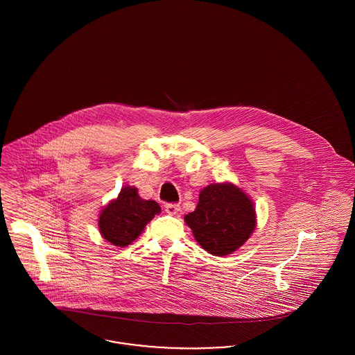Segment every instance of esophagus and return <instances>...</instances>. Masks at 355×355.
I'll use <instances>...</instances> for the list:
<instances>
[{"label":"esophagus","instance_id":"34e87169","mask_svg":"<svg viewBox=\"0 0 355 355\" xmlns=\"http://www.w3.org/2000/svg\"><path fill=\"white\" fill-rule=\"evenodd\" d=\"M165 211L169 214H178L180 211V206L178 203H165Z\"/></svg>","mask_w":355,"mask_h":355}]
</instances>
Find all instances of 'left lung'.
Listing matches in <instances>:
<instances>
[{
  "label": "left lung",
  "mask_w": 355,
  "mask_h": 355,
  "mask_svg": "<svg viewBox=\"0 0 355 355\" xmlns=\"http://www.w3.org/2000/svg\"><path fill=\"white\" fill-rule=\"evenodd\" d=\"M196 241L207 253L228 255L252 236L257 225L254 203L232 183H213L200 193L194 211L184 216Z\"/></svg>",
  "instance_id": "left-lung-1"
}]
</instances>
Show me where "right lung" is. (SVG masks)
I'll use <instances>...</instances> for the list:
<instances>
[{
	"instance_id": "1",
	"label": "right lung",
	"mask_w": 355,
	"mask_h": 355,
	"mask_svg": "<svg viewBox=\"0 0 355 355\" xmlns=\"http://www.w3.org/2000/svg\"><path fill=\"white\" fill-rule=\"evenodd\" d=\"M161 211L155 201L142 200L137 187L124 186L116 200L102 209L98 228L110 245L125 248L144 231L146 224Z\"/></svg>"
}]
</instances>
